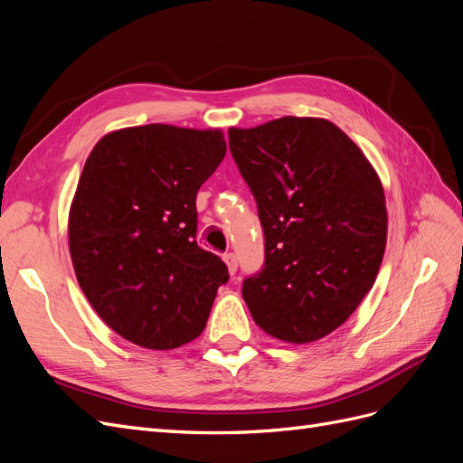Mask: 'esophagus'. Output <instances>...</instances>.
Here are the masks:
<instances>
[{"mask_svg": "<svg viewBox=\"0 0 463 463\" xmlns=\"http://www.w3.org/2000/svg\"><path fill=\"white\" fill-rule=\"evenodd\" d=\"M223 262H226L230 274H235V270H237V259H235V255L233 253H226V255H223Z\"/></svg>", "mask_w": 463, "mask_h": 463, "instance_id": "obj_1", "label": "esophagus"}]
</instances>
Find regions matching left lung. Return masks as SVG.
<instances>
[{
	"mask_svg": "<svg viewBox=\"0 0 463 463\" xmlns=\"http://www.w3.org/2000/svg\"><path fill=\"white\" fill-rule=\"evenodd\" d=\"M230 150L255 194L264 269L243 282L257 325L288 344L325 338L371 291L386 249L381 177L322 118L232 128Z\"/></svg>",
	"mask_w": 463,
	"mask_h": 463,
	"instance_id": "obj_1",
	"label": "left lung"
}]
</instances>
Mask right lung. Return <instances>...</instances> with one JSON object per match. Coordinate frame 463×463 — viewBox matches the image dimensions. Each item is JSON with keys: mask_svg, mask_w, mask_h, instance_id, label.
I'll list each match as a JSON object with an SVG mask.
<instances>
[{"mask_svg": "<svg viewBox=\"0 0 463 463\" xmlns=\"http://www.w3.org/2000/svg\"><path fill=\"white\" fill-rule=\"evenodd\" d=\"M226 156L220 129L150 123L104 135L69 208L79 286L106 325L146 349L199 338L228 282L194 241L197 193Z\"/></svg>", "mask_w": 463, "mask_h": 463, "instance_id": "right-lung-1", "label": "right lung"}]
</instances>
